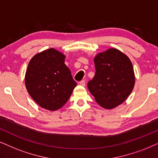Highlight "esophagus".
<instances>
[{"label":"esophagus","mask_w":158,"mask_h":158,"mask_svg":"<svg viewBox=\"0 0 158 158\" xmlns=\"http://www.w3.org/2000/svg\"><path fill=\"white\" fill-rule=\"evenodd\" d=\"M79 85H80L81 86H83V87H85V81L82 80V81H79Z\"/></svg>","instance_id":"1"}]
</instances>
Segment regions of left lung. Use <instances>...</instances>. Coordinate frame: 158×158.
<instances>
[{
    "label": "left lung",
    "instance_id": "obj_1",
    "mask_svg": "<svg viewBox=\"0 0 158 158\" xmlns=\"http://www.w3.org/2000/svg\"><path fill=\"white\" fill-rule=\"evenodd\" d=\"M95 74L87 84L95 101L106 109L118 106L126 100L135 85V73L129 57L110 48L94 57Z\"/></svg>",
    "mask_w": 158,
    "mask_h": 158
}]
</instances>
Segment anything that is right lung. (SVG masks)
<instances>
[{
	"label": "right lung",
	"mask_w": 158,
	"mask_h": 158,
	"mask_svg": "<svg viewBox=\"0 0 158 158\" xmlns=\"http://www.w3.org/2000/svg\"><path fill=\"white\" fill-rule=\"evenodd\" d=\"M65 56L50 48L32 57L26 70L25 82L27 93L43 109H60L71 95L77 82L65 64Z\"/></svg>",
	"instance_id": "1"
}]
</instances>
